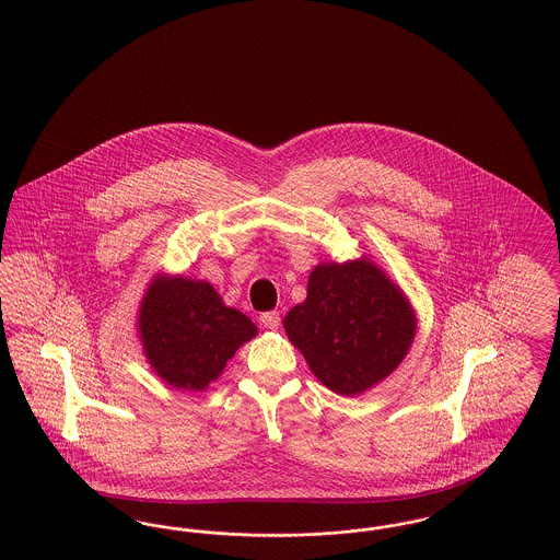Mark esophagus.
Masks as SVG:
<instances>
[{
  "instance_id": "obj_1",
  "label": "esophagus",
  "mask_w": 560,
  "mask_h": 560,
  "mask_svg": "<svg viewBox=\"0 0 560 560\" xmlns=\"http://www.w3.org/2000/svg\"><path fill=\"white\" fill-rule=\"evenodd\" d=\"M260 323H262L267 329H277V327L281 325V317H279L277 311H268V313L260 315Z\"/></svg>"
}]
</instances>
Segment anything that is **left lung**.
<instances>
[{
	"label": "left lung",
	"mask_w": 560,
	"mask_h": 560,
	"mask_svg": "<svg viewBox=\"0 0 560 560\" xmlns=\"http://www.w3.org/2000/svg\"><path fill=\"white\" fill-rule=\"evenodd\" d=\"M283 325L320 382L347 397L395 372L416 336L409 302L370 260L319 265Z\"/></svg>",
	"instance_id": "left-lung-1"
}]
</instances>
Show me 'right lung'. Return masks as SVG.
Returning a JSON list of instances; mask_svg holds the SVG:
<instances>
[{
    "label": "right lung",
    "instance_id": "add662e5",
    "mask_svg": "<svg viewBox=\"0 0 560 560\" xmlns=\"http://www.w3.org/2000/svg\"><path fill=\"white\" fill-rule=\"evenodd\" d=\"M140 338L153 370L174 388L203 390L258 329L222 304L210 283L158 279L140 306Z\"/></svg>",
    "mask_w": 560,
    "mask_h": 560
}]
</instances>
